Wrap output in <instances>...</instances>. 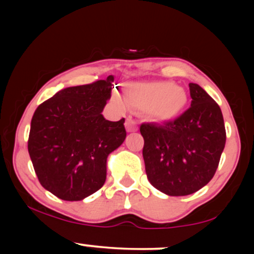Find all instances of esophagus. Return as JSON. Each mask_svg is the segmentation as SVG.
Listing matches in <instances>:
<instances>
[{
	"instance_id": "esophagus-1",
	"label": "esophagus",
	"mask_w": 254,
	"mask_h": 254,
	"mask_svg": "<svg viewBox=\"0 0 254 254\" xmlns=\"http://www.w3.org/2000/svg\"><path fill=\"white\" fill-rule=\"evenodd\" d=\"M125 127H127V132L137 131V122L132 117H127V121H125Z\"/></svg>"
}]
</instances>
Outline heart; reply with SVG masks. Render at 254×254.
<instances>
[{
	"label": "heart",
	"mask_w": 254,
	"mask_h": 254,
	"mask_svg": "<svg viewBox=\"0 0 254 254\" xmlns=\"http://www.w3.org/2000/svg\"><path fill=\"white\" fill-rule=\"evenodd\" d=\"M112 100L119 107L127 103L133 109L145 110L150 119L165 123L182 115L188 105V94L168 81H148L129 83L124 89V100L118 93H113Z\"/></svg>",
	"instance_id": "obj_1"
}]
</instances>
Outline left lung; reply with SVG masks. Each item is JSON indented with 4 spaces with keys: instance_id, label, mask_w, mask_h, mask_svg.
<instances>
[{
    "instance_id": "1",
    "label": "left lung",
    "mask_w": 254,
    "mask_h": 254,
    "mask_svg": "<svg viewBox=\"0 0 254 254\" xmlns=\"http://www.w3.org/2000/svg\"><path fill=\"white\" fill-rule=\"evenodd\" d=\"M189 87L191 107L180 117L139 127L148 180L168 196H188L205 186L217 170L226 144L220 106L197 83Z\"/></svg>"
}]
</instances>
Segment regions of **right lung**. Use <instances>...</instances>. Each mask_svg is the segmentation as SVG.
<instances>
[{
    "mask_svg": "<svg viewBox=\"0 0 254 254\" xmlns=\"http://www.w3.org/2000/svg\"><path fill=\"white\" fill-rule=\"evenodd\" d=\"M115 77L64 88L37 107L28 136L44 189L63 200H82L103 188L107 156L124 142L125 119L101 115Z\"/></svg>",
    "mask_w": 254,
    "mask_h": 254,
    "instance_id": "obj_1",
    "label": "right lung"
}]
</instances>
